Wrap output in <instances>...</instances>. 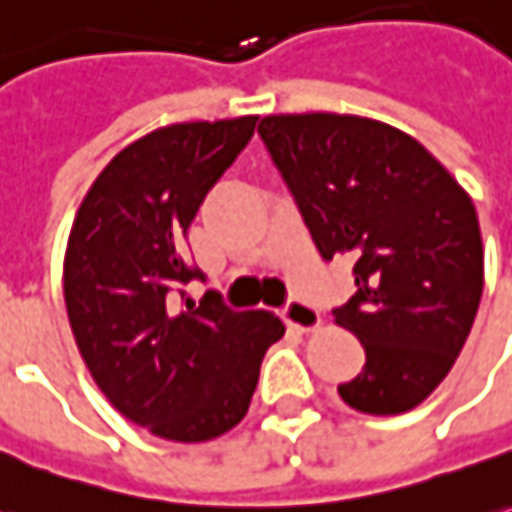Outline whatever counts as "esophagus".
Instances as JSON below:
<instances>
[{"label": "esophagus", "mask_w": 512, "mask_h": 512, "mask_svg": "<svg viewBox=\"0 0 512 512\" xmlns=\"http://www.w3.org/2000/svg\"><path fill=\"white\" fill-rule=\"evenodd\" d=\"M283 319L288 328L300 330V333H311L322 325V316L316 308H311L308 302H300V300H291L285 305L283 311Z\"/></svg>", "instance_id": "34e87169"}]
</instances>
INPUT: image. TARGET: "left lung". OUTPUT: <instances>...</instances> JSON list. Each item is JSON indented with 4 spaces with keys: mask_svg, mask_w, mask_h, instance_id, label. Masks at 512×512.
<instances>
[{
    "mask_svg": "<svg viewBox=\"0 0 512 512\" xmlns=\"http://www.w3.org/2000/svg\"><path fill=\"white\" fill-rule=\"evenodd\" d=\"M300 204L319 255H350L358 291L336 325L364 344L347 406L401 415L460 356L485 283L474 201L395 125L333 111L269 114L257 125Z\"/></svg>",
    "mask_w": 512,
    "mask_h": 512,
    "instance_id": "8db88e82",
    "label": "left lung"
}]
</instances>
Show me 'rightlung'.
Instances as JSON below:
<instances>
[{"mask_svg":"<svg viewBox=\"0 0 512 512\" xmlns=\"http://www.w3.org/2000/svg\"><path fill=\"white\" fill-rule=\"evenodd\" d=\"M255 114L162 125L100 170L69 229L64 300L83 364L109 403L173 443H207L249 412L285 325L215 297L173 305L193 277L187 229L255 134Z\"/></svg>","mask_w":512,"mask_h":512,"instance_id":"obj_1","label":"right lung"}]
</instances>
